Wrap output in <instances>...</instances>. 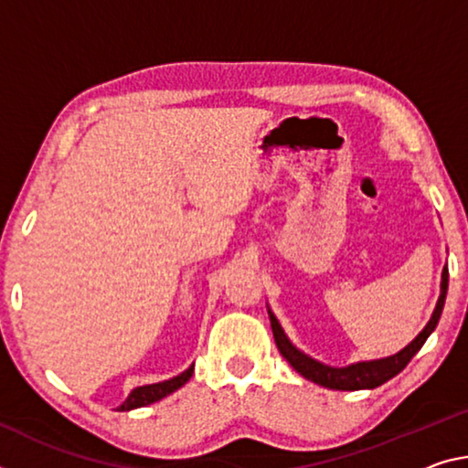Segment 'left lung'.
<instances>
[{
    "label": "left lung",
    "instance_id": "obj_1",
    "mask_svg": "<svg viewBox=\"0 0 468 468\" xmlns=\"http://www.w3.org/2000/svg\"><path fill=\"white\" fill-rule=\"evenodd\" d=\"M446 293H448V266H443L440 300H437V306L433 310L431 318H429V323L425 324V329H422L419 335L404 347V350H399L394 356H388V358L356 362V365L341 367V368L323 365V362L310 358L308 354L300 352L298 347H295L292 341H289L283 327H281L279 321H277V316H274L269 310L274 344H277L281 356H283L289 365L298 370L303 379L323 385V388L339 389V391L375 389V388H379V385H383L385 381L394 379L398 373H402L408 362L412 360V356L420 350L422 344L427 341V337L431 335L433 329L437 327V323H440L443 303H446Z\"/></svg>",
    "mask_w": 468,
    "mask_h": 468
}]
</instances>
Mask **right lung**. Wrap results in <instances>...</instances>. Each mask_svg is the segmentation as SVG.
Segmentation results:
<instances>
[{"label": "right lung", "instance_id": "add662e5", "mask_svg": "<svg viewBox=\"0 0 468 468\" xmlns=\"http://www.w3.org/2000/svg\"><path fill=\"white\" fill-rule=\"evenodd\" d=\"M191 375H194V365H191L187 370H183L181 375L173 377V379L168 381H160V383H152V385H141V388H135L129 394V398L124 399V402L118 406V410H133V408H141V406H147V404H154L158 402V399L166 398L168 394H173L179 388H183L185 383L191 379Z\"/></svg>", "mask_w": 468, "mask_h": 468}]
</instances>
